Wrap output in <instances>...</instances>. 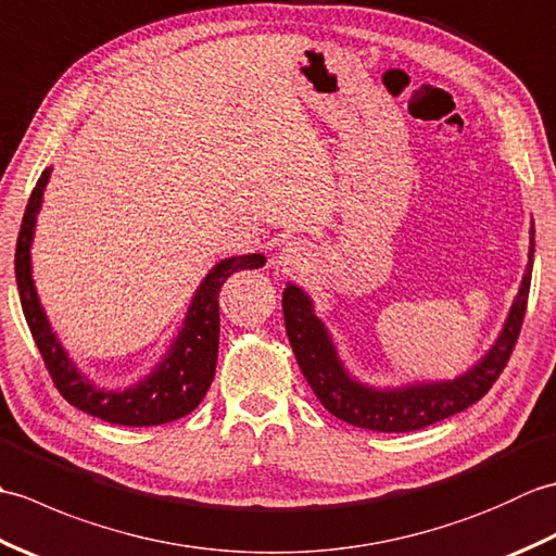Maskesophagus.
I'll list each match as a JSON object with an SVG mask.
<instances>
[{
	"label": "esophagus",
	"instance_id": "34e87169",
	"mask_svg": "<svg viewBox=\"0 0 556 556\" xmlns=\"http://www.w3.org/2000/svg\"><path fill=\"white\" fill-rule=\"evenodd\" d=\"M279 265L285 267V271H301L308 265V253L301 243H287L279 251Z\"/></svg>",
	"mask_w": 556,
	"mask_h": 556
}]
</instances>
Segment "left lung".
Returning <instances> with one entry per match:
<instances>
[{
	"mask_svg": "<svg viewBox=\"0 0 556 556\" xmlns=\"http://www.w3.org/2000/svg\"><path fill=\"white\" fill-rule=\"evenodd\" d=\"M533 253L535 224H530L528 267L497 341L468 372L444 382H416L406 387L377 389L353 380L339 358L332 334L327 332L320 317L315 315L308 293L296 285H289L285 289V296H281V308H285L289 344L303 377L332 416L363 430L410 432L466 410L490 392V387L497 382L516 346L526 317Z\"/></svg>",
	"mask_w": 556,
	"mask_h": 556,
	"instance_id": "1",
	"label": "left lung"
}]
</instances>
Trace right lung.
Segmentation results:
<instances>
[{
  "label": "right lung",
  "instance_id": "1",
  "mask_svg": "<svg viewBox=\"0 0 556 556\" xmlns=\"http://www.w3.org/2000/svg\"><path fill=\"white\" fill-rule=\"evenodd\" d=\"M52 167H47L35 184L30 200L26 205V215L21 222L18 241H16V285L21 296V308L40 356L56 384L71 406L78 410L108 420L114 425H128V428H150V425L172 422L188 416L212 384L217 368V349H219V291L233 271L257 269L267 260L265 255H236L219 260L193 293L188 305L181 332L176 334L167 356L155 365L146 380L136 382L126 389H102L92 384L83 375L74 361L68 358L64 346L59 344L52 325L47 320L42 303L38 299L30 267V245L35 236V219L42 205L45 186L50 181Z\"/></svg>",
  "mask_w": 556,
  "mask_h": 556
}]
</instances>
